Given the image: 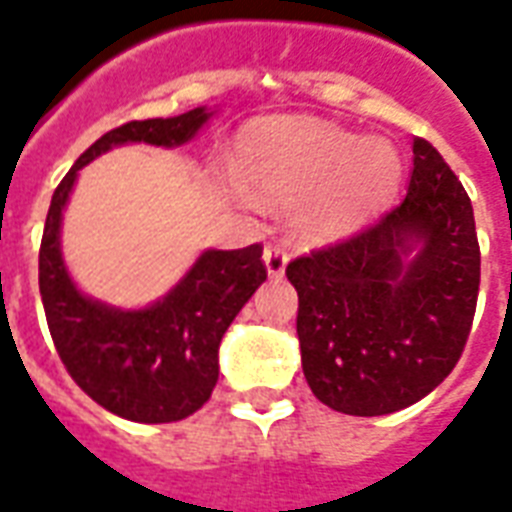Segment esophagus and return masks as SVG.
<instances>
[{
    "label": "esophagus",
    "instance_id": "34e87169",
    "mask_svg": "<svg viewBox=\"0 0 512 512\" xmlns=\"http://www.w3.org/2000/svg\"><path fill=\"white\" fill-rule=\"evenodd\" d=\"M264 264H267L270 278H283V272H286V264H288L286 248L278 245V242H270V245L264 248Z\"/></svg>",
    "mask_w": 512,
    "mask_h": 512
}]
</instances>
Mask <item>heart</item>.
<instances>
[{
    "mask_svg": "<svg viewBox=\"0 0 512 512\" xmlns=\"http://www.w3.org/2000/svg\"><path fill=\"white\" fill-rule=\"evenodd\" d=\"M232 197L291 202L288 221L305 240H340L370 221L402 180L397 148L361 140L343 126L307 115H278L245 126L234 145Z\"/></svg>",
    "mask_w": 512,
    "mask_h": 512,
    "instance_id": "1",
    "label": "heart"
}]
</instances>
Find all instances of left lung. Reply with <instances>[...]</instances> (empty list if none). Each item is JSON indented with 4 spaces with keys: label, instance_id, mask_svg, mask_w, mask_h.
Instances as JSON below:
<instances>
[{
    "label": "left lung",
    "instance_id": "8db88e82",
    "mask_svg": "<svg viewBox=\"0 0 512 512\" xmlns=\"http://www.w3.org/2000/svg\"><path fill=\"white\" fill-rule=\"evenodd\" d=\"M307 386L348 416H386L440 386L470 337L480 286L472 202L424 137L407 197L348 240L286 267Z\"/></svg>",
    "mask_w": 512,
    "mask_h": 512
}]
</instances>
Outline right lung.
I'll use <instances>...</instances> for the list:
<instances>
[{
    "instance_id": "add662e5",
    "label": "right lung",
    "mask_w": 512,
    "mask_h": 512,
    "mask_svg": "<svg viewBox=\"0 0 512 512\" xmlns=\"http://www.w3.org/2000/svg\"><path fill=\"white\" fill-rule=\"evenodd\" d=\"M207 107L110 129L53 191L40 245V294L59 359L96 405L137 424H169L197 413L218 380V345L234 315L267 280L261 245L205 251L167 297L121 310L86 297L61 259V213L78 172L126 142L178 148L210 121Z\"/></svg>"
}]
</instances>
